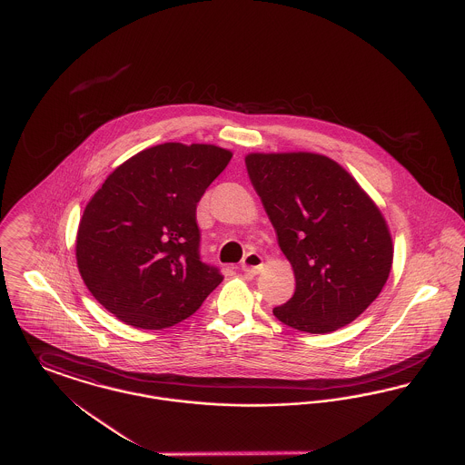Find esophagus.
Masks as SVG:
<instances>
[{
	"instance_id": "obj_1",
	"label": "esophagus",
	"mask_w": 465,
	"mask_h": 465,
	"mask_svg": "<svg viewBox=\"0 0 465 465\" xmlns=\"http://www.w3.org/2000/svg\"><path fill=\"white\" fill-rule=\"evenodd\" d=\"M263 268V258L258 252H249L242 260V272L247 275H256Z\"/></svg>"
}]
</instances>
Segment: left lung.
Here are the masks:
<instances>
[{
    "label": "left lung",
    "instance_id": "1",
    "mask_svg": "<svg viewBox=\"0 0 465 465\" xmlns=\"http://www.w3.org/2000/svg\"><path fill=\"white\" fill-rule=\"evenodd\" d=\"M245 167L296 279L292 298L273 315L312 334L351 324L392 268V237L378 205L319 153H249Z\"/></svg>",
    "mask_w": 465,
    "mask_h": 465
}]
</instances>
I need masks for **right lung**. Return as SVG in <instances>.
I'll use <instances>...</instances> for the list:
<instances>
[{
  "label": "right lung",
  "instance_id": "add662e5",
  "mask_svg": "<svg viewBox=\"0 0 465 465\" xmlns=\"http://www.w3.org/2000/svg\"><path fill=\"white\" fill-rule=\"evenodd\" d=\"M230 160L214 144L163 143L124 162L94 193L76 233V263L114 317L163 330L220 286V270L200 262L197 203Z\"/></svg>",
  "mask_w": 465,
  "mask_h": 465
}]
</instances>
